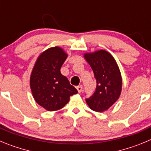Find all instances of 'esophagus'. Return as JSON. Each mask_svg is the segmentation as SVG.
<instances>
[{
    "instance_id": "obj_1",
    "label": "esophagus",
    "mask_w": 151,
    "mask_h": 151,
    "mask_svg": "<svg viewBox=\"0 0 151 151\" xmlns=\"http://www.w3.org/2000/svg\"><path fill=\"white\" fill-rule=\"evenodd\" d=\"M76 89L78 90V93H81L82 91V85H78V86H77Z\"/></svg>"
}]
</instances>
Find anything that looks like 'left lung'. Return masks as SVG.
<instances>
[{
    "mask_svg": "<svg viewBox=\"0 0 151 151\" xmlns=\"http://www.w3.org/2000/svg\"><path fill=\"white\" fill-rule=\"evenodd\" d=\"M97 82L94 93L86 103L92 110L103 112L117 101L122 90V77L115 60L106 50L85 54Z\"/></svg>",
    "mask_w": 151,
    "mask_h": 151,
    "instance_id": "left-lung-1",
    "label": "left lung"
}]
</instances>
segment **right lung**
Returning <instances> with one entry per match:
<instances>
[{
	"instance_id": "add662e5",
	"label": "right lung",
	"mask_w": 151,
	"mask_h": 151,
	"mask_svg": "<svg viewBox=\"0 0 151 151\" xmlns=\"http://www.w3.org/2000/svg\"><path fill=\"white\" fill-rule=\"evenodd\" d=\"M67 54L59 47L47 49L40 55L31 75L30 86L35 100L49 111H55L69 102V97L78 93L60 68Z\"/></svg>"
}]
</instances>
